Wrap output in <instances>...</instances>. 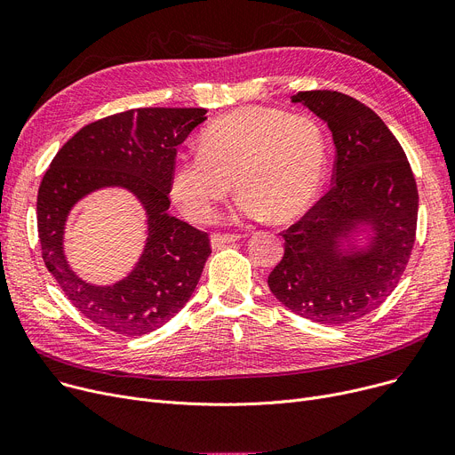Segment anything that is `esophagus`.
Listing matches in <instances>:
<instances>
[{"label":"esophagus","instance_id":"esophagus-1","mask_svg":"<svg viewBox=\"0 0 455 455\" xmlns=\"http://www.w3.org/2000/svg\"><path fill=\"white\" fill-rule=\"evenodd\" d=\"M240 234H227V232H213L210 235V242H212V247H223L227 243H234L240 240Z\"/></svg>","mask_w":455,"mask_h":455}]
</instances>
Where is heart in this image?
<instances>
[{
    "label": "heart",
    "mask_w": 455,
    "mask_h": 455,
    "mask_svg": "<svg viewBox=\"0 0 455 455\" xmlns=\"http://www.w3.org/2000/svg\"><path fill=\"white\" fill-rule=\"evenodd\" d=\"M326 136L315 117L273 107H242L210 122L199 151L180 153L170 191L191 221L204 223L232 194L252 220L290 223L315 203L326 172Z\"/></svg>",
    "instance_id": "b5f03b06"
}]
</instances>
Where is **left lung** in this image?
<instances>
[{"label":"left lung","mask_w":455,"mask_h":455,"mask_svg":"<svg viewBox=\"0 0 455 455\" xmlns=\"http://www.w3.org/2000/svg\"><path fill=\"white\" fill-rule=\"evenodd\" d=\"M291 101L331 131L333 186L282 232L283 256L267 283L297 315L343 324L384 302L408 266L417 232V182L395 134L362 101L333 90L299 92ZM357 224L375 230L371 245L345 251L340 243Z\"/></svg>","instance_id":"left-lung-1"}]
</instances>
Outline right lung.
Returning <instances> with one entry per match:
<instances>
[{"mask_svg": "<svg viewBox=\"0 0 455 455\" xmlns=\"http://www.w3.org/2000/svg\"><path fill=\"white\" fill-rule=\"evenodd\" d=\"M204 108H134L83 127L55 155L36 199L44 264L92 323L127 338L175 317L194 293L210 256V237L173 215L170 175L177 148L206 119ZM107 185L125 187L148 213V243L135 271L114 286H93L68 269L61 240L67 213Z\"/></svg>", "mask_w": 455, "mask_h": 455, "instance_id": "right-lung-1", "label": "right lung"}]
</instances>
